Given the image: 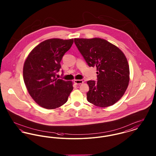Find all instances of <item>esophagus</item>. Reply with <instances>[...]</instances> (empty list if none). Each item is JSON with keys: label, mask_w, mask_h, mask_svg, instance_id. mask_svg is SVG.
<instances>
[{"label": "esophagus", "mask_w": 156, "mask_h": 156, "mask_svg": "<svg viewBox=\"0 0 156 156\" xmlns=\"http://www.w3.org/2000/svg\"><path fill=\"white\" fill-rule=\"evenodd\" d=\"M73 82H74V83H75V84H76V85L81 84V83H83V80H75L73 81Z\"/></svg>", "instance_id": "1"}]
</instances>
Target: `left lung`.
<instances>
[{
	"label": "left lung",
	"mask_w": 156,
	"mask_h": 156,
	"mask_svg": "<svg viewBox=\"0 0 156 156\" xmlns=\"http://www.w3.org/2000/svg\"><path fill=\"white\" fill-rule=\"evenodd\" d=\"M74 42L90 66H96L98 81H88L87 100L107 107L119 101L129 81L127 59L118 47L100 37L75 38Z\"/></svg>",
	"instance_id": "1"
}]
</instances>
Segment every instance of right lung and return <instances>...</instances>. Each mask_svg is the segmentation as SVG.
Returning <instances> with one entry per match:
<instances>
[{
  "label": "right lung",
  "mask_w": 156,
  "mask_h": 156,
  "mask_svg": "<svg viewBox=\"0 0 156 156\" xmlns=\"http://www.w3.org/2000/svg\"><path fill=\"white\" fill-rule=\"evenodd\" d=\"M73 39L52 38L35 46L23 65V76L28 92L37 104L46 109L60 107L73 90L71 81L55 77L65 53L73 44Z\"/></svg>",
  "instance_id": "obj_1"
}]
</instances>
